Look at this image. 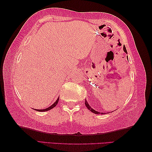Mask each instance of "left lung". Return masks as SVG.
<instances>
[{
  "label": "left lung",
  "mask_w": 152,
  "mask_h": 152,
  "mask_svg": "<svg viewBox=\"0 0 152 152\" xmlns=\"http://www.w3.org/2000/svg\"><path fill=\"white\" fill-rule=\"evenodd\" d=\"M123 50H124V51H125L126 53H127V52H126V48H125V46H123ZM85 104H86V106H87V108H88V110H90L91 112H92V113H94V114H99V112H98V111H96L95 110H94V109H92V108H91V106H89V104H88V102H87L86 99V101H85ZM102 114H103V113H102Z\"/></svg>",
  "instance_id": "1"
}]
</instances>
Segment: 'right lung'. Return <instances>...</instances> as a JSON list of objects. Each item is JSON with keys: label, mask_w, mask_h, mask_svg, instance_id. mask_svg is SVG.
<instances>
[{"label": "right lung", "mask_w": 152, "mask_h": 152, "mask_svg": "<svg viewBox=\"0 0 152 152\" xmlns=\"http://www.w3.org/2000/svg\"><path fill=\"white\" fill-rule=\"evenodd\" d=\"M58 100H59V98L56 99V101L55 102H54L53 105H51L50 106V107H48V108H46V109H42V110H37L38 111H39V112H44V111H48V110H51L52 108H53L54 107H55L56 106V104H58Z\"/></svg>", "instance_id": "add662e5"}]
</instances>
